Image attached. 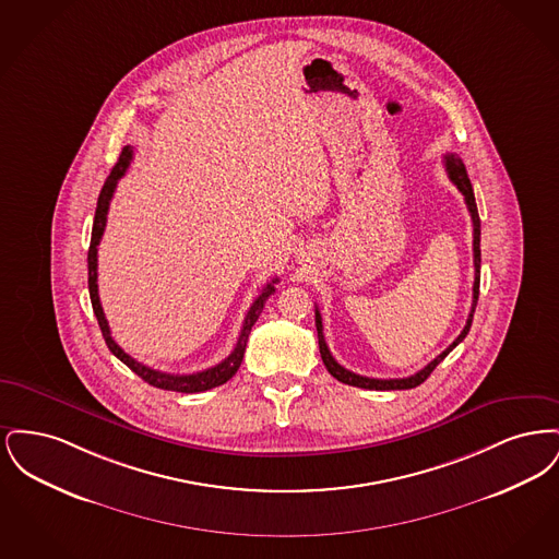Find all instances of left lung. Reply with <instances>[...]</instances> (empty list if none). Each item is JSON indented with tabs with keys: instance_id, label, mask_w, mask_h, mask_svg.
<instances>
[{
	"instance_id": "1",
	"label": "left lung",
	"mask_w": 559,
	"mask_h": 559,
	"mask_svg": "<svg viewBox=\"0 0 559 559\" xmlns=\"http://www.w3.org/2000/svg\"><path fill=\"white\" fill-rule=\"evenodd\" d=\"M444 165H447V171H449V178L452 180V185L459 188V192L465 197V205L469 210L472 215V222H474V267H476V278H474V299H472V312H469V319L465 322L461 335L452 342L451 346L447 347L440 356H436L427 367H424L421 371L411 374V377H402V379H372V377H362V374H356V372L347 371L344 369L335 358L333 354L329 352V346L324 342V333H322V319H320L319 308H317V331H319V347L320 358L326 367V371L331 372L337 381L347 383V385H354V388H365V390H411V388H417L426 381L427 377L431 374V371L451 354L454 347L459 346L467 333H469V326H472V320H474V312H476V306H478L479 295V215L478 205H476V197H474V188L472 182L467 178V169L463 165V160L459 159L454 153L444 155Z\"/></svg>"
}]
</instances>
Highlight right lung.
Masks as SVG:
<instances>
[{
	"instance_id": "obj_1",
	"label": "right lung",
	"mask_w": 559,
	"mask_h": 559,
	"mask_svg": "<svg viewBox=\"0 0 559 559\" xmlns=\"http://www.w3.org/2000/svg\"><path fill=\"white\" fill-rule=\"evenodd\" d=\"M133 151L132 146H123L119 160L115 163V167L110 169L108 174L107 182L100 190V197H98V205H96V215H94V226H92V240H90V251H87V287H90V299H92V308H94V314L98 319L100 324V331H103V337L107 342L108 349L123 362L132 369L138 377H142L148 385L153 388H159V390H169V392H182V394H197V392H205V390H212L217 388L222 383H226L235 372L239 371L240 362H242V356H245V347H247V340H249V333H251V326L255 324V320L260 319L264 306H266V299L276 292V283L278 278H272V283H267L266 287L262 289V293L255 297V301L251 304L245 322H242V329H240L239 342L235 349L230 352L228 358H224L219 365H215L212 369H205V371L192 372V374H171V372H160L133 360L130 354H126L121 347L115 344V340L110 337V329H108L107 317L103 312V306H100V297H98V245L100 239L105 235V226H107V213L108 205H110V199H112V192L117 188V182L121 180V176L126 174V169L130 167V160H132Z\"/></svg>"
}]
</instances>
